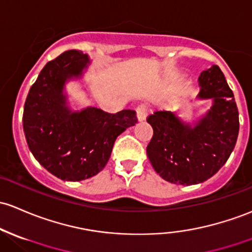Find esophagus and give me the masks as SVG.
Masks as SVG:
<instances>
[{
    "instance_id": "1",
    "label": "esophagus",
    "mask_w": 252,
    "mask_h": 252,
    "mask_svg": "<svg viewBox=\"0 0 252 252\" xmlns=\"http://www.w3.org/2000/svg\"><path fill=\"white\" fill-rule=\"evenodd\" d=\"M145 119H147V107L145 105H139L137 108V120L142 123Z\"/></svg>"
}]
</instances>
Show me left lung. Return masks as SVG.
I'll return each mask as SVG.
<instances>
[{"instance_id": "1", "label": "left lung", "mask_w": 252, "mask_h": 252, "mask_svg": "<svg viewBox=\"0 0 252 252\" xmlns=\"http://www.w3.org/2000/svg\"><path fill=\"white\" fill-rule=\"evenodd\" d=\"M198 85L196 101H212L202 115L189 121L180 112H156L147 119L154 131L147 155L155 172L172 184L194 185L212 178L237 143L239 113L219 66L203 71Z\"/></svg>"}]
</instances>
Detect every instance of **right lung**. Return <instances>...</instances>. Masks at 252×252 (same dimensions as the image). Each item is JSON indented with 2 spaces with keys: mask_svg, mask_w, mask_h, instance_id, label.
Here are the masks:
<instances>
[{
  "mask_svg": "<svg viewBox=\"0 0 252 252\" xmlns=\"http://www.w3.org/2000/svg\"><path fill=\"white\" fill-rule=\"evenodd\" d=\"M90 64L88 55L64 51L40 71L24 105L23 126L30 151L61 180L80 181L98 174L116 138L137 123L134 110L109 114L94 107H72L67 84H84Z\"/></svg>",
  "mask_w": 252,
  "mask_h": 252,
  "instance_id": "1",
  "label": "right lung"
}]
</instances>
